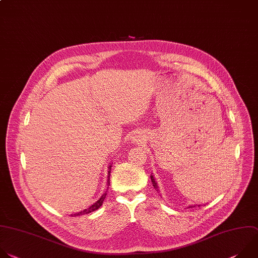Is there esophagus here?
<instances>
[{
  "label": "esophagus",
  "mask_w": 258,
  "mask_h": 258,
  "mask_svg": "<svg viewBox=\"0 0 258 258\" xmlns=\"http://www.w3.org/2000/svg\"><path fill=\"white\" fill-rule=\"evenodd\" d=\"M132 139H133V142H138V141H140L142 139V135L140 133H135L133 135Z\"/></svg>",
  "instance_id": "obj_1"
}]
</instances>
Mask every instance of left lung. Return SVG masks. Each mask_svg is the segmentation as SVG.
<instances>
[{
    "label": "left lung",
    "instance_id": "obj_1",
    "mask_svg": "<svg viewBox=\"0 0 258 258\" xmlns=\"http://www.w3.org/2000/svg\"><path fill=\"white\" fill-rule=\"evenodd\" d=\"M150 179H151V182H152V185H153L154 189H156L157 191H160V190H159V186H158V183H157L156 179H154V177H153L152 175L150 176ZM197 207L199 208V207H200V205L198 204V205H197ZM190 208H195V204H194V205H190V207H188V209H190Z\"/></svg>",
    "mask_w": 258,
    "mask_h": 258
}]
</instances>
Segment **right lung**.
<instances>
[{
	"label": "right lung",
	"mask_w": 258,
	"mask_h": 258,
	"mask_svg": "<svg viewBox=\"0 0 258 258\" xmlns=\"http://www.w3.org/2000/svg\"><path fill=\"white\" fill-rule=\"evenodd\" d=\"M111 168H112V165H110L109 166V171H108V186H110V176H111ZM109 188V187H108ZM107 192V191H106ZM106 196H107V193H104L102 194L101 196H100V198L97 200V201H95L92 205H90L89 208H87V209H85V210H83V211H81V212H79V213H76V214H74V215H71V217H78V216H83V215H87V214H90V213H92V212H95V211H97L101 205H102V202H104V200H105V198H106Z\"/></svg>",
	"instance_id": "obj_1"
}]
</instances>
